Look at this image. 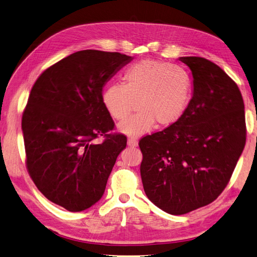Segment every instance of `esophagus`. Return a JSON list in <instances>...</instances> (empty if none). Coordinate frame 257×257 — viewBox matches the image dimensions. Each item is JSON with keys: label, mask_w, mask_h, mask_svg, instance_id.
<instances>
[{"label": "esophagus", "mask_w": 257, "mask_h": 257, "mask_svg": "<svg viewBox=\"0 0 257 257\" xmlns=\"http://www.w3.org/2000/svg\"><path fill=\"white\" fill-rule=\"evenodd\" d=\"M127 144L129 145L130 147H137L138 146V141L136 140V139H128V141H127Z\"/></svg>", "instance_id": "obj_1"}]
</instances>
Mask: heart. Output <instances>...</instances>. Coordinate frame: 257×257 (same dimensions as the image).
I'll return each instance as SVG.
<instances>
[{
	"instance_id": "b5f03b06",
	"label": "heart",
	"mask_w": 257,
	"mask_h": 257,
	"mask_svg": "<svg viewBox=\"0 0 257 257\" xmlns=\"http://www.w3.org/2000/svg\"><path fill=\"white\" fill-rule=\"evenodd\" d=\"M193 84L189 73L177 65L156 60H142L124 73V84H109L102 103L109 115L117 120L132 117L118 125L129 137H140L153 129L169 127L180 120L191 101Z\"/></svg>"
}]
</instances>
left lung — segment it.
<instances>
[{
  "instance_id": "left-lung-1",
  "label": "left lung",
  "mask_w": 257,
  "mask_h": 257,
  "mask_svg": "<svg viewBox=\"0 0 257 257\" xmlns=\"http://www.w3.org/2000/svg\"><path fill=\"white\" fill-rule=\"evenodd\" d=\"M193 76V96L175 124L140 140L141 176L151 202L182 215L215 200L227 187L246 144L239 89L219 66L182 57Z\"/></svg>"
}]
</instances>
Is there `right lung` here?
Returning a JSON list of instances; mask_svg holds the SVG:
<instances>
[{
    "label": "right lung",
    "instance_id": "right-lung-1",
    "mask_svg": "<svg viewBox=\"0 0 257 257\" xmlns=\"http://www.w3.org/2000/svg\"><path fill=\"white\" fill-rule=\"evenodd\" d=\"M132 60L118 52L82 50L53 64L33 85L22 116L26 167L50 202L71 212L90 208L105 192L127 138L108 133L114 121L103 87ZM98 136L101 144L93 141Z\"/></svg>",
    "mask_w": 257,
    "mask_h": 257
}]
</instances>
